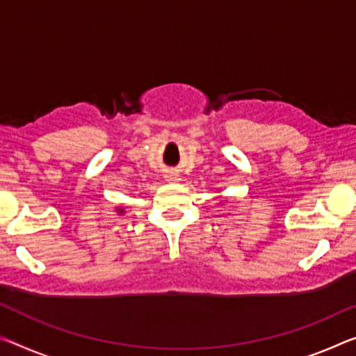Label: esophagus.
<instances>
[{
  "mask_svg": "<svg viewBox=\"0 0 356 356\" xmlns=\"http://www.w3.org/2000/svg\"><path fill=\"white\" fill-rule=\"evenodd\" d=\"M167 179H168V181H179V177H178V175L177 173H170V175H168V177H167Z\"/></svg>",
  "mask_w": 356,
  "mask_h": 356,
  "instance_id": "esophagus-1",
  "label": "esophagus"
}]
</instances>
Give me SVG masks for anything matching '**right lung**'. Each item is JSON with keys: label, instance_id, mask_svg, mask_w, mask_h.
Masks as SVG:
<instances>
[{"label": "right lung", "instance_id": "1", "mask_svg": "<svg viewBox=\"0 0 356 356\" xmlns=\"http://www.w3.org/2000/svg\"><path fill=\"white\" fill-rule=\"evenodd\" d=\"M116 213H119V215H122V213H124V209H122V207H119V209H116Z\"/></svg>", "mask_w": 356, "mask_h": 356}]
</instances>
